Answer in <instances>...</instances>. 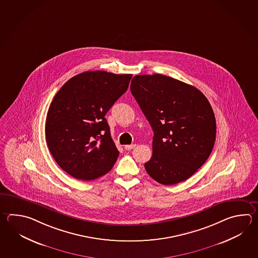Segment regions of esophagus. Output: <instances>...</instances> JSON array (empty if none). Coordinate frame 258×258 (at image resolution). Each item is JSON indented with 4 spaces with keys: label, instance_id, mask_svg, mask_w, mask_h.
<instances>
[{
    "label": "esophagus",
    "instance_id": "obj_1",
    "mask_svg": "<svg viewBox=\"0 0 258 258\" xmlns=\"http://www.w3.org/2000/svg\"><path fill=\"white\" fill-rule=\"evenodd\" d=\"M136 147V144H132V145H125L124 148H125V150L126 151H130V150H132L133 148Z\"/></svg>",
    "mask_w": 258,
    "mask_h": 258
}]
</instances>
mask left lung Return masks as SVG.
<instances>
[{"instance_id": "left-lung-1", "label": "left lung", "mask_w": 258, "mask_h": 258, "mask_svg": "<svg viewBox=\"0 0 258 258\" xmlns=\"http://www.w3.org/2000/svg\"><path fill=\"white\" fill-rule=\"evenodd\" d=\"M131 91L153 128V156L144 166L160 184L189 178L211 155L216 119L200 90L172 77L136 75Z\"/></svg>"}]
</instances>
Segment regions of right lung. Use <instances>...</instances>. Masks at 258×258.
<instances>
[{
    "label": "right lung",
    "instance_id": "1",
    "mask_svg": "<svg viewBox=\"0 0 258 258\" xmlns=\"http://www.w3.org/2000/svg\"><path fill=\"white\" fill-rule=\"evenodd\" d=\"M132 74L84 72L69 80L47 111L46 140L56 163L84 181L108 173L118 157L105 114L126 92Z\"/></svg>",
    "mask_w": 258,
    "mask_h": 258
}]
</instances>
